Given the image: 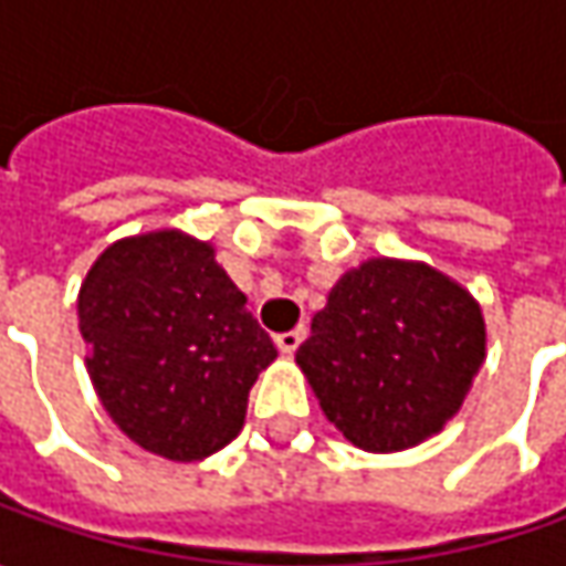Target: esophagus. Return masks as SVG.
Returning a JSON list of instances; mask_svg holds the SVG:
<instances>
[{
    "label": "esophagus",
    "mask_w": 566,
    "mask_h": 566,
    "mask_svg": "<svg viewBox=\"0 0 566 566\" xmlns=\"http://www.w3.org/2000/svg\"><path fill=\"white\" fill-rule=\"evenodd\" d=\"M308 337V327L305 324H298L295 331H286V334H276V346H280V353H286V356H293L295 349L302 346V339Z\"/></svg>",
    "instance_id": "34e87169"
}]
</instances>
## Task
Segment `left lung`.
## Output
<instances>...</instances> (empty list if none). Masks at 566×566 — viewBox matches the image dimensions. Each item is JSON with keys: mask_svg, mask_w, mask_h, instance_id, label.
<instances>
[{"mask_svg": "<svg viewBox=\"0 0 566 566\" xmlns=\"http://www.w3.org/2000/svg\"><path fill=\"white\" fill-rule=\"evenodd\" d=\"M295 361L346 441L406 450L463 406L485 361V321L444 273L375 258L339 276Z\"/></svg>", "mask_w": 566, "mask_h": 566, "instance_id": "8db88e82", "label": "left lung"}]
</instances>
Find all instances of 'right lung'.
I'll list each match as a JSON object with an SVG mask.
<instances>
[{
    "label": "right lung",
    "instance_id": "add662e5",
    "mask_svg": "<svg viewBox=\"0 0 566 566\" xmlns=\"http://www.w3.org/2000/svg\"><path fill=\"white\" fill-rule=\"evenodd\" d=\"M87 371L122 431L166 460H205L245 422L276 346L213 249L164 229L103 251L77 295Z\"/></svg>",
    "mask_w": 566,
    "mask_h": 566
}]
</instances>
